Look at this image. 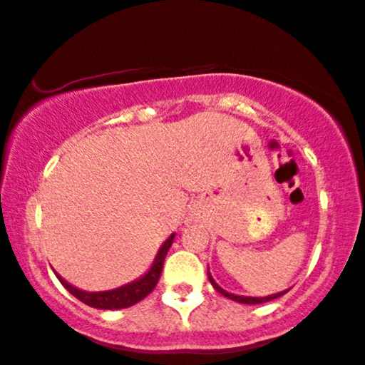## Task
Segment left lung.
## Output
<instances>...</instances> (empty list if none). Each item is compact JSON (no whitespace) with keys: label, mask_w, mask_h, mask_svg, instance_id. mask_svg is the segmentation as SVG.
<instances>
[{"label":"left lung","mask_w":365,"mask_h":365,"mask_svg":"<svg viewBox=\"0 0 365 365\" xmlns=\"http://www.w3.org/2000/svg\"><path fill=\"white\" fill-rule=\"evenodd\" d=\"M207 273H208V280H210V284L213 285V289H215L217 292H220L222 295H224V297L230 299V301L241 302V304H263V302H269V301H273V299L282 297V295L289 292V289H287V290H284V292H278V294L267 295V297H247V295H235V294H230V292H227V290L222 289V287L218 285L215 280H213V277H212V273H210V269H208Z\"/></svg>","instance_id":"left-lung-1"}]
</instances>
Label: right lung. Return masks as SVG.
<instances>
[{
  "label": "right lung",
  "mask_w": 365,
  "mask_h": 365,
  "mask_svg": "<svg viewBox=\"0 0 365 365\" xmlns=\"http://www.w3.org/2000/svg\"><path fill=\"white\" fill-rule=\"evenodd\" d=\"M175 234H170L169 239L162 244L160 250H158L155 259H153L152 267L148 268V272L145 275H141L136 280L130 282V284L118 287L113 290H104V292H87V290L76 289L75 285L68 284L61 275L56 273V277L59 278L64 289L68 290L71 295H75L78 301L87 304L90 307H96V309H104V311H113V309H124V307L135 306L136 302L143 301L147 295L155 289L158 278H160L162 268H164V261L167 256V251L173 246Z\"/></svg>",
  "instance_id": "1"
}]
</instances>
